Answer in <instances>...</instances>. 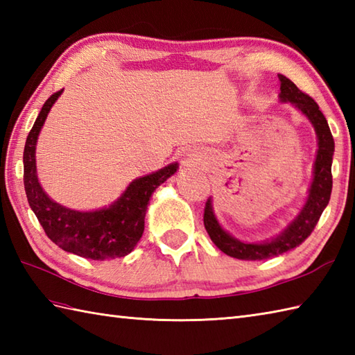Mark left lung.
<instances>
[{"label": "left lung", "instance_id": "obj_1", "mask_svg": "<svg viewBox=\"0 0 355 355\" xmlns=\"http://www.w3.org/2000/svg\"><path fill=\"white\" fill-rule=\"evenodd\" d=\"M279 80H281V94H279L281 102L294 105L310 120L315 135H318V155L314 162L313 182L310 191H308V198L299 215L286 225L282 233H279L276 238L263 241V243H244V241L233 238L218 223L212 209V198L207 200L205 207V227L210 239L225 254L243 261L268 259L302 244L311 235L322 212L328 206L331 189H333L331 164H333L334 139L329 131L327 119L319 110V105L310 96L300 92L288 78L279 74Z\"/></svg>", "mask_w": 355, "mask_h": 355}]
</instances>
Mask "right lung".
<instances>
[{"label": "right lung", "instance_id": "1", "mask_svg": "<svg viewBox=\"0 0 355 355\" xmlns=\"http://www.w3.org/2000/svg\"><path fill=\"white\" fill-rule=\"evenodd\" d=\"M61 93L62 89L49 97L27 135L22 162L28 205L47 236L62 250L93 261L122 258L134 250L143 235L150 195L177 172L178 163L132 180L117 201L99 210L80 212L53 201L37 180L35 153L37 135Z\"/></svg>", "mask_w": 355, "mask_h": 355}]
</instances>
